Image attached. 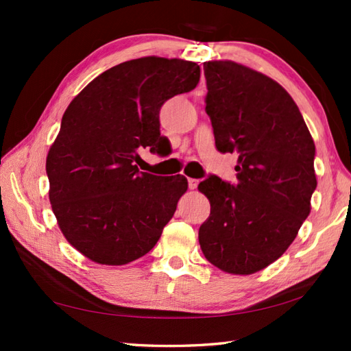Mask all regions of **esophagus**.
I'll return each instance as SVG.
<instances>
[{
  "label": "esophagus",
  "mask_w": 351,
  "mask_h": 351,
  "mask_svg": "<svg viewBox=\"0 0 351 351\" xmlns=\"http://www.w3.org/2000/svg\"><path fill=\"white\" fill-rule=\"evenodd\" d=\"M198 184H199L198 180H193V178H189V189H190V190L197 189Z\"/></svg>",
  "instance_id": "34e87169"
}]
</instances>
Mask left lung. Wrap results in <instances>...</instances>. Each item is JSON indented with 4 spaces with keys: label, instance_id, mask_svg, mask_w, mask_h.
Returning a JSON list of instances; mask_svg holds the SVG:
<instances>
[{
    "label": "left lung",
    "instance_id": "1",
    "mask_svg": "<svg viewBox=\"0 0 351 351\" xmlns=\"http://www.w3.org/2000/svg\"><path fill=\"white\" fill-rule=\"evenodd\" d=\"M206 112L215 145L237 153V184L199 182L210 203L198 240L207 261L249 276L280 258L311 212L317 186L314 141L293 97L258 71L232 60L204 62Z\"/></svg>",
    "mask_w": 351,
    "mask_h": 351
}]
</instances>
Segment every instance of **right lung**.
<instances>
[{
    "instance_id": "obj_1",
    "label": "right lung",
    "mask_w": 351,
    "mask_h": 351,
    "mask_svg": "<svg viewBox=\"0 0 351 351\" xmlns=\"http://www.w3.org/2000/svg\"><path fill=\"white\" fill-rule=\"evenodd\" d=\"M201 69L142 57L97 75L71 100L47 152L49 201L64 239L94 263L121 266L150 252L187 192L182 175L139 171V150L165 153V100L195 90Z\"/></svg>"
}]
</instances>
